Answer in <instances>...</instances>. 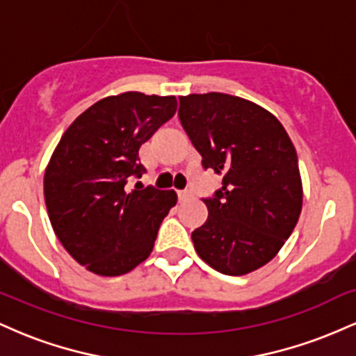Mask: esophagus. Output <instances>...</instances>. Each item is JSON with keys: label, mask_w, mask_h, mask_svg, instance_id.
Masks as SVG:
<instances>
[{"label": "esophagus", "mask_w": 356, "mask_h": 356, "mask_svg": "<svg viewBox=\"0 0 356 356\" xmlns=\"http://www.w3.org/2000/svg\"><path fill=\"white\" fill-rule=\"evenodd\" d=\"M177 197H179V202H184V201H187V199L192 197V192L191 191H179Z\"/></svg>", "instance_id": "obj_1"}]
</instances>
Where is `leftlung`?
I'll return each mask as SVG.
<instances>
[{"label":"left lung","instance_id":"1","mask_svg":"<svg viewBox=\"0 0 356 356\" xmlns=\"http://www.w3.org/2000/svg\"><path fill=\"white\" fill-rule=\"evenodd\" d=\"M179 118L204 169L222 187L204 199L209 216L192 232L212 269L243 276L269 263L291 236L303 206L296 149L281 122L254 102L227 93L179 97Z\"/></svg>","mask_w":356,"mask_h":356}]
</instances>
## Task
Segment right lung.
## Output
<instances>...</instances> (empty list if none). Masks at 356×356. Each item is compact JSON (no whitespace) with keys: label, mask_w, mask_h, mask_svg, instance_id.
Segmentation results:
<instances>
[{"label":"right lung","mask_w":356,"mask_h":356,"mask_svg":"<svg viewBox=\"0 0 356 356\" xmlns=\"http://www.w3.org/2000/svg\"><path fill=\"white\" fill-rule=\"evenodd\" d=\"M177 110L174 95L105 97L65 130L44 170L43 191L56 238L76 263L120 276L144 263L177 204L174 191H129L142 177L138 150Z\"/></svg>","instance_id":"1"}]
</instances>
